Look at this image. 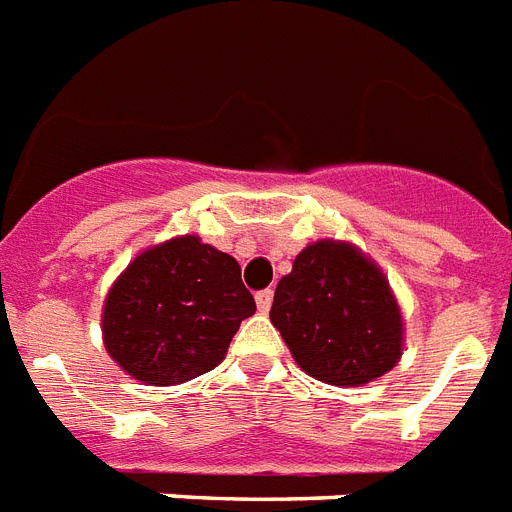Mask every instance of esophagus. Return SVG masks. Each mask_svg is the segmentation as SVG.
<instances>
[{
  "instance_id": "obj_1",
  "label": "esophagus",
  "mask_w": 512,
  "mask_h": 512,
  "mask_svg": "<svg viewBox=\"0 0 512 512\" xmlns=\"http://www.w3.org/2000/svg\"><path fill=\"white\" fill-rule=\"evenodd\" d=\"M272 298H275V290H259L256 293V306H259V312H269V306H272Z\"/></svg>"
}]
</instances>
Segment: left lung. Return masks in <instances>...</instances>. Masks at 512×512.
Wrapping results in <instances>:
<instances>
[{
    "instance_id": "obj_1",
    "label": "left lung",
    "mask_w": 512,
    "mask_h": 512,
    "mask_svg": "<svg viewBox=\"0 0 512 512\" xmlns=\"http://www.w3.org/2000/svg\"><path fill=\"white\" fill-rule=\"evenodd\" d=\"M298 367L330 386H362L402 357V312L386 275L354 245L317 240L277 282L269 312Z\"/></svg>"
}]
</instances>
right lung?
<instances>
[{
  "label": "right lung",
  "instance_id": "add662e5",
  "mask_svg": "<svg viewBox=\"0 0 512 512\" xmlns=\"http://www.w3.org/2000/svg\"><path fill=\"white\" fill-rule=\"evenodd\" d=\"M256 312L230 253L182 235L142 251L102 309L105 349L147 386H174L214 370Z\"/></svg>",
  "mask_w": 512,
  "mask_h": 512
}]
</instances>
